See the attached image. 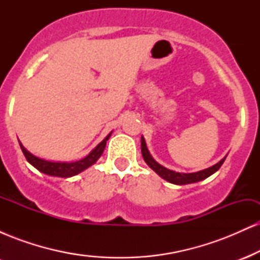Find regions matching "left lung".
Here are the masks:
<instances>
[{
	"label": "left lung",
	"mask_w": 260,
	"mask_h": 260,
	"mask_svg": "<svg viewBox=\"0 0 260 260\" xmlns=\"http://www.w3.org/2000/svg\"><path fill=\"white\" fill-rule=\"evenodd\" d=\"M142 155H143V159H144L145 162L148 164V166L151 170H154L160 177H162L164 180H166L170 183H174V184H188V183H194V182H199L202 180H205L208 178L209 176H211L213 174L221 168V165L225 161L226 157H223L219 161V162L213 165L211 168H208L205 170H202V171L198 172H193V174H181V172H176L172 171V170H169L166 168H164L162 165H160L159 162H156L153 159L150 153H149L148 148H147V143H145L144 138L142 137Z\"/></svg>",
	"instance_id": "1"
}]
</instances>
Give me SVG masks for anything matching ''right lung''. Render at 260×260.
<instances>
[{
    "label": "right lung",
    "mask_w": 260,
    "mask_h": 260,
    "mask_svg": "<svg viewBox=\"0 0 260 260\" xmlns=\"http://www.w3.org/2000/svg\"><path fill=\"white\" fill-rule=\"evenodd\" d=\"M110 136L106 137L103 142L99 143L92 150L86 155L85 157H83L82 160L78 161H73V162H55V161H49V160H44L40 159V157L35 156L31 153H29L26 149L23 147L22 143L19 142L20 149H22L23 154H24L25 159L28 160L29 164H31L35 169L39 170L40 172H43L45 175L49 176H56V177H72V176L78 175L79 172L84 171L85 169L90 168L91 165H94L98 159L103 154L104 149L106 147V142L109 140Z\"/></svg>",
    "instance_id": "obj_1"
}]
</instances>
